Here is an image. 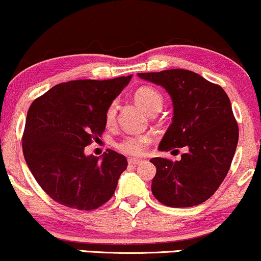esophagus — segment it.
<instances>
[{
	"instance_id": "esophagus-1",
	"label": "esophagus",
	"mask_w": 261,
	"mask_h": 261,
	"mask_svg": "<svg viewBox=\"0 0 261 261\" xmlns=\"http://www.w3.org/2000/svg\"><path fill=\"white\" fill-rule=\"evenodd\" d=\"M128 163H129L130 165H138L142 163L141 159H137V158H129L128 159Z\"/></svg>"
}]
</instances>
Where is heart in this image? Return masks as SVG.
<instances>
[{
	"label": "heart",
	"mask_w": 261,
	"mask_h": 261,
	"mask_svg": "<svg viewBox=\"0 0 261 261\" xmlns=\"http://www.w3.org/2000/svg\"><path fill=\"white\" fill-rule=\"evenodd\" d=\"M134 99L142 106L148 113L154 114L159 112L164 105L163 94L158 91V89L153 88L149 86H143L141 88L137 89L134 92ZM117 107L116 102H112L106 109L105 120L106 124L112 125L116 122L117 117ZM153 142L152 134L144 133V134H133V136H125L117 143V149L120 150L122 153L128 154V155H142L147 150L148 145Z\"/></svg>",
	"instance_id": "b5f03b06"
}]
</instances>
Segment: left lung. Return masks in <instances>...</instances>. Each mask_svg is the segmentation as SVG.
Here are the masks:
<instances>
[{
  "label": "left lung",
  "instance_id": "8db88e82",
  "mask_svg": "<svg viewBox=\"0 0 261 261\" xmlns=\"http://www.w3.org/2000/svg\"><path fill=\"white\" fill-rule=\"evenodd\" d=\"M138 75L164 87L173 100V123L159 150L188 149L180 161L159 156L150 159L156 167L153 195L173 208L204 203L228 174L239 139V127L228 94L219 85L187 69Z\"/></svg>",
  "mask_w": 261,
  "mask_h": 261
}]
</instances>
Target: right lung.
Segmentation results:
<instances>
[{
    "label": "right lung",
    "mask_w": 261,
    "mask_h": 261,
    "mask_svg": "<svg viewBox=\"0 0 261 261\" xmlns=\"http://www.w3.org/2000/svg\"><path fill=\"white\" fill-rule=\"evenodd\" d=\"M132 75L60 83L36 98L27 112L22 150L37 183L53 200L94 210L113 197L127 159L108 149L99 159L85 147L106 129V109Z\"/></svg>",
    "instance_id": "1"
}]
</instances>
